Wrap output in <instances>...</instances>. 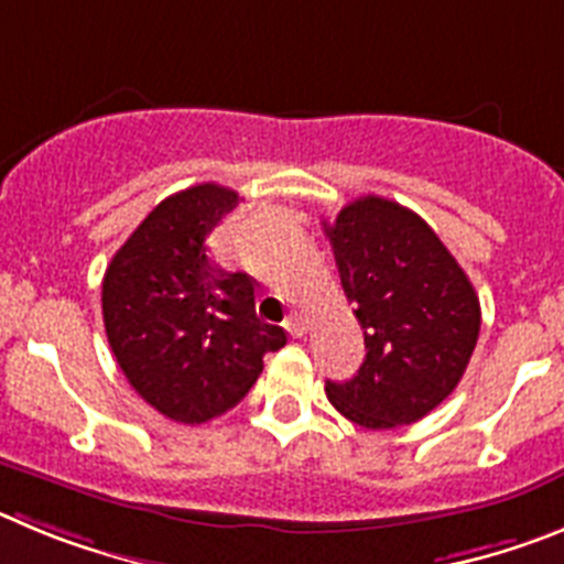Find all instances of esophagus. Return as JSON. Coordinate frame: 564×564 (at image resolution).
Here are the masks:
<instances>
[{
  "instance_id": "1",
  "label": "esophagus",
  "mask_w": 564,
  "mask_h": 564,
  "mask_svg": "<svg viewBox=\"0 0 564 564\" xmlns=\"http://www.w3.org/2000/svg\"><path fill=\"white\" fill-rule=\"evenodd\" d=\"M283 326H286V332L292 334V337H303V334L308 332V319H306V314H303V312H292L286 317V323H283Z\"/></svg>"
}]
</instances>
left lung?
Here are the masks:
<instances>
[{"mask_svg":"<svg viewBox=\"0 0 564 564\" xmlns=\"http://www.w3.org/2000/svg\"><path fill=\"white\" fill-rule=\"evenodd\" d=\"M326 236L365 328L357 377L328 379V402L359 427L413 424L453 393L469 365L480 334L475 286L433 227L399 202L354 199Z\"/></svg>","mask_w":564,"mask_h":564,"instance_id":"8db88e82","label":"left lung"}]
</instances>
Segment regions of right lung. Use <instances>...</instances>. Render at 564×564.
Returning <instances> with one entry per match:
<instances>
[{
	"label": "right lung",
	"mask_w": 564,
	"mask_h": 564,
	"mask_svg": "<svg viewBox=\"0 0 564 564\" xmlns=\"http://www.w3.org/2000/svg\"><path fill=\"white\" fill-rule=\"evenodd\" d=\"M238 205L194 185L154 207L104 275V326L131 388L171 421L205 424L236 408L286 332L256 314V281L225 272L207 236Z\"/></svg>",
	"instance_id": "obj_1"
}]
</instances>
